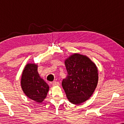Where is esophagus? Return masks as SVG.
<instances>
[{"label":"esophagus","instance_id":"34e87169","mask_svg":"<svg viewBox=\"0 0 124 124\" xmlns=\"http://www.w3.org/2000/svg\"><path fill=\"white\" fill-rule=\"evenodd\" d=\"M52 86H59L60 85V83H59V82H56V81H54V82H52Z\"/></svg>","mask_w":124,"mask_h":124}]
</instances>
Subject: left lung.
I'll return each instance as SVG.
<instances>
[{
	"instance_id": "obj_1",
	"label": "left lung",
	"mask_w": 124,
	"mask_h": 124,
	"mask_svg": "<svg viewBox=\"0 0 124 124\" xmlns=\"http://www.w3.org/2000/svg\"><path fill=\"white\" fill-rule=\"evenodd\" d=\"M68 74L62 86L68 99L79 104L91 97L98 82V70L95 64L85 55L73 54L64 62Z\"/></svg>"
}]
</instances>
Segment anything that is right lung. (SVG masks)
I'll use <instances>...</instances> for the list:
<instances>
[{
  "instance_id": "1",
  "label": "right lung",
  "mask_w": 124,
  "mask_h": 124,
  "mask_svg": "<svg viewBox=\"0 0 124 124\" xmlns=\"http://www.w3.org/2000/svg\"><path fill=\"white\" fill-rule=\"evenodd\" d=\"M21 86L27 97L38 103H42L49 90V86L39 76L38 65L28 63L22 73Z\"/></svg>"
}]
</instances>
